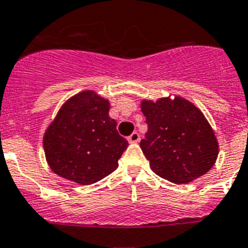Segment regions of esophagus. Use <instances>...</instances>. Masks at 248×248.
Listing matches in <instances>:
<instances>
[{"instance_id": "1", "label": "esophagus", "mask_w": 248, "mask_h": 248, "mask_svg": "<svg viewBox=\"0 0 248 248\" xmlns=\"http://www.w3.org/2000/svg\"><path fill=\"white\" fill-rule=\"evenodd\" d=\"M128 142H130V143H137V142L140 141V135L137 132H133L132 135H130V136H128Z\"/></svg>"}]
</instances>
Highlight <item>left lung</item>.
Here are the masks:
<instances>
[{"mask_svg": "<svg viewBox=\"0 0 248 248\" xmlns=\"http://www.w3.org/2000/svg\"><path fill=\"white\" fill-rule=\"evenodd\" d=\"M148 130L140 147L151 170L177 185L188 184L212 169L218 142L208 121L189 101L175 96L142 100Z\"/></svg>", "mask_w": 248, "mask_h": 248, "instance_id": "1", "label": "left lung"}]
</instances>
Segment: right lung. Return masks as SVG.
Listing matches in <instances>:
<instances>
[{"label":"right lung","mask_w":248,"mask_h":248,"mask_svg":"<svg viewBox=\"0 0 248 248\" xmlns=\"http://www.w3.org/2000/svg\"><path fill=\"white\" fill-rule=\"evenodd\" d=\"M108 111V100L91 90L62 105L44 136L47 163L56 175L87 186L117 169L128 142Z\"/></svg>","instance_id":"right-lung-1"}]
</instances>
